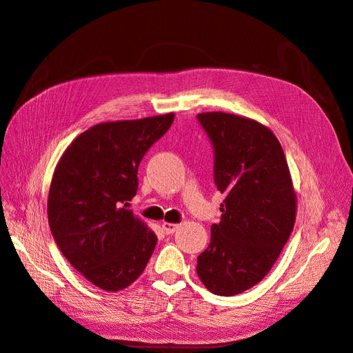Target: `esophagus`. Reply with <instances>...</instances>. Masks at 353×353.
<instances>
[{
    "label": "esophagus",
    "instance_id": "34e87169",
    "mask_svg": "<svg viewBox=\"0 0 353 353\" xmlns=\"http://www.w3.org/2000/svg\"><path fill=\"white\" fill-rule=\"evenodd\" d=\"M177 228H179V225H176V223H170V221H164V223H163V230H164V232H165L167 235H170V234H174L176 230H177Z\"/></svg>",
    "mask_w": 353,
    "mask_h": 353
}]
</instances>
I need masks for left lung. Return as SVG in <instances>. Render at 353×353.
Listing matches in <instances>:
<instances>
[{
	"label": "left lung",
	"instance_id": "1",
	"mask_svg": "<svg viewBox=\"0 0 353 353\" xmlns=\"http://www.w3.org/2000/svg\"><path fill=\"white\" fill-rule=\"evenodd\" d=\"M214 148V183L226 198L196 274L217 296L254 287L275 265L294 228L297 196L276 136L259 121L198 114Z\"/></svg>",
	"mask_w": 353,
	"mask_h": 353
}]
</instances>
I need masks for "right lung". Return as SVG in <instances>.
<instances>
[{"label": "right lung", "instance_id": "1", "mask_svg": "<svg viewBox=\"0 0 353 353\" xmlns=\"http://www.w3.org/2000/svg\"><path fill=\"white\" fill-rule=\"evenodd\" d=\"M174 114L96 124L60 157L48 190V223L66 260L93 285L119 291L142 275L157 235L127 210L139 164Z\"/></svg>", "mask_w": 353, "mask_h": 353}]
</instances>
